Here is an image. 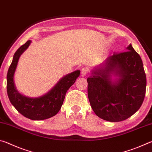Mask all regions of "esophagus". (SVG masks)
I'll return each mask as SVG.
<instances>
[{
  "label": "esophagus",
  "instance_id": "obj_1",
  "mask_svg": "<svg viewBox=\"0 0 152 152\" xmlns=\"http://www.w3.org/2000/svg\"><path fill=\"white\" fill-rule=\"evenodd\" d=\"M88 73V69L87 68H83L81 70V75L82 76H86V74Z\"/></svg>",
  "mask_w": 152,
  "mask_h": 152
}]
</instances>
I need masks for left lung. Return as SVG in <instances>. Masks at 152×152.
Wrapping results in <instances>:
<instances>
[{"label": "left lung", "mask_w": 152, "mask_h": 152, "mask_svg": "<svg viewBox=\"0 0 152 152\" xmlns=\"http://www.w3.org/2000/svg\"><path fill=\"white\" fill-rule=\"evenodd\" d=\"M113 75L117 77L113 81ZM87 82L92 110L107 121L119 122L132 116L140 109L145 95L143 62L132 44L95 67Z\"/></svg>", "instance_id": "left-lung-1"}]
</instances>
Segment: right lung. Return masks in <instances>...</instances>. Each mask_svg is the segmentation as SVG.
Here are the masks:
<instances>
[{
  "mask_svg": "<svg viewBox=\"0 0 152 152\" xmlns=\"http://www.w3.org/2000/svg\"><path fill=\"white\" fill-rule=\"evenodd\" d=\"M29 40L15 53L7 76V90L11 104L24 117L31 120H43L53 117L60 110L66 92L80 76V71L76 70L62 77L47 93L42 96L31 98L19 93L15 86L14 75L20 56L29 48Z\"/></svg>",
  "mask_w": 152,
  "mask_h": 152,
  "instance_id": "add662e5",
  "label": "right lung"
}]
</instances>
